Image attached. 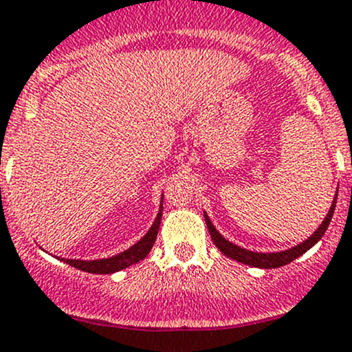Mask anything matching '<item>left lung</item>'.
I'll return each instance as SVG.
<instances>
[{"label":"left lung","mask_w":352,"mask_h":352,"mask_svg":"<svg viewBox=\"0 0 352 352\" xmlns=\"http://www.w3.org/2000/svg\"><path fill=\"white\" fill-rule=\"evenodd\" d=\"M336 199H338V195H336ZM332 202V207L331 210H329V214L325 216L324 223L320 224V228L317 229L316 232H314L312 236H310L307 241H303L298 244V246L292 248V250H287V251H280V253H254V251H248L244 250V248H239L236 246V244L229 243L228 239H224L223 236L217 232V229L214 228V224L210 223V219L207 217V214L204 212V217H206V224H207V229H209V234L210 238H212L214 244H216L217 248H219L221 251L226 254V256L232 258V260L239 261V263H244V265H250V266H256V268H278V266H283V265H288L290 261H294L295 258L302 256L303 253H305L307 250H310V248L314 246L317 241H319L320 238L324 236V232L327 231L329 224H331V219L332 216H334V209H336V201Z\"/></svg>","instance_id":"8db88e82"}]
</instances>
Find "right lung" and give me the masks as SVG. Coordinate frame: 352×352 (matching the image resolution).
Segmentation results:
<instances>
[{
    "mask_svg": "<svg viewBox=\"0 0 352 352\" xmlns=\"http://www.w3.org/2000/svg\"><path fill=\"white\" fill-rule=\"evenodd\" d=\"M160 221H162V207L160 210H158V216L157 219H155L153 226L150 228V231H148L138 243L133 244L129 250L116 254V256L104 258V260H94V261H84V260H64V261L77 270H82V272H87V273H99V275H106V273H114V272H120V270L128 268V266H131L133 263H138L140 260H143V258L150 253V250L153 248L155 239H157L158 229H160Z\"/></svg>",
    "mask_w": 352,
    "mask_h": 352,
    "instance_id": "1",
    "label": "right lung"
}]
</instances>
